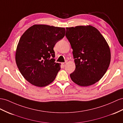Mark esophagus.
Listing matches in <instances>:
<instances>
[{"instance_id":"obj_1","label":"esophagus","mask_w":123,"mask_h":123,"mask_svg":"<svg viewBox=\"0 0 123 123\" xmlns=\"http://www.w3.org/2000/svg\"><path fill=\"white\" fill-rule=\"evenodd\" d=\"M66 65H67V62H63V63H62V65L63 67H65Z\"/></svg>"}]
</instances>
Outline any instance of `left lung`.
<instances>
[{
    "instance_id": "1",
    "label": "left lung",
    "mask_w": 123,
    "mask_h": 123,
    "mask_svg": "<svg viewBox=\"0 0 123 123\" xmlns=\"http://www.w3.org/2000/svg\"><path fill=\"white\" fill-rule=\"evenodd\" d=\"M65 36L73 49L75 70L70 74L74 83L89 86L101 80L111 61V51L106 40L91 25L66 28Z\"/></svg>"
}]
</instances>
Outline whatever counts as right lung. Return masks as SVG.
<instances>
[{"label":"right lung","mask_w":123,"mask_h":123,"mask_svg":"<svg viewBox=\"0 0 123 123\" xmlns=\"http://www.w3.org/2000/svg\"><path fill=\"white\" fill-rule=\"evenodd\" d=\"M65 33L63 27L35 24L22 35L15 52V62L30 83L42 87L55 80L61 64L55 62L53 47Z\"/></svg>","instance_id":"1"}]
</instances>
